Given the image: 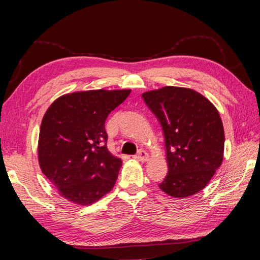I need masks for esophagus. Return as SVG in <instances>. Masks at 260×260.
<instances>
[{"mask_svg": "<svg viewBox=\"0 0 260 260\" xmlns=\"http://www.w3.org/2000/svg\"><path fill=\"white\" fill-rule=\"evenodd\" d=\"M135 158L139 161H147L148 158H149V155L146 151H144V149H140L139 153L135 156Z\"/></svg>", "mask_w": 260, "mask_h": 260, "instance_id": "esophagus-1", "label": "esophagus"}]
</instances>
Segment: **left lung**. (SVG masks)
Listing matches in <instances>:
<instances>
[{
    "instance_id": "8db88e82",
    "label": "left lung",
    "mask_w": 260,
    "mask_h": 260,
    "mask_svg": "<svg viewBox=\"0 0 260 260\" xmlns=\"http://www.w3.org/2000/svg\"><path fill=\"white\" fill-rule=\"evenodd\" d=\"M142 98L164 131L168 174L159 188L179 199L199 193L223 160L224 130L217 108L181 86L147 91Z\"/></svg>"
}]
</instances>
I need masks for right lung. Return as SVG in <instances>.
Segmentation results:
<instances>
[{"label": "right lung", "mask_w": 260, "mask_h": 260, "mask_svg": "<svg viewBox=\"0 0 260 260\" xmlns=\"http://www.w3.org/2000/svg\"><path fill=\"white\" fill-rule=\"evenodd\" d=\"M130 92L68 93L45 112L39 133V165L67 201L89 206L112 191L122 160L108 151L105 120Z\"/></svg>", "instance_id": "add662e5"}]
</instances>
